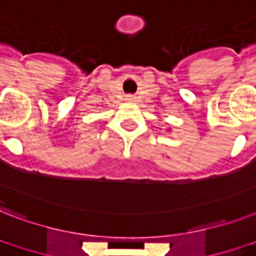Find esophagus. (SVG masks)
<instances>
[{
    "label": "esophagus",
    "mask_w": 256,
    "mask_h": 256,
    "mask_svg": "<svg viewBox=\"0 0 256 256\" xmlns=\"http://www.w3.org/2000/svg\"><path fill=\"white\" fill-rule=\"evenodd\" d=\"M126 100H128V101H134L135 97H134V96L130 94V96H128V97H126Z\"/></svg>",
    "instance_id": "esophagus-1"
}]
</instances>
